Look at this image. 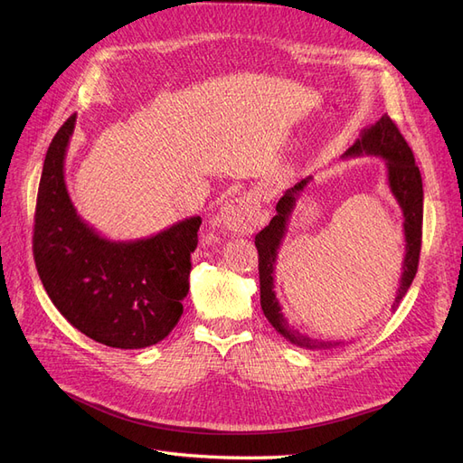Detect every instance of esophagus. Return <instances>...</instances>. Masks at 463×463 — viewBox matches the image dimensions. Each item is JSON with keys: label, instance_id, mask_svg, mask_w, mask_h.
<instances>
[{"label": "esophagus", "instance_id": "34e87169", "mask_svg": "<svg viewBox=\"0 0 463 463\" xmlns=\"http://www.w3.org/2000/svg\"><path fill=\"white\" fill-rule=\"evenodd\" d=\"M218 222L223 230L237 235H250L264 223L259 193H243L220 208Z\"/></svg>", "mask_w": 463, "mask_h": 463}]
</instances>
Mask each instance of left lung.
<instances>
[{"mask_svg":"<svg viewBox=\"0 0 463 463\" xmlns=\"http://www.w3.org/2000/svg\"><path fill=\"white\" fill-rule=\"evenodd\" d=\"M357 156H378L386 162V177L388 187L398 201L403 214V237H405V255L402 262V278L400 288L396 291V299L392 303V309H396L400 301L408 293L419 264V250H421V235H423V181L421 172L415 165L413 152L405 138L398 131L396 123L388 116H383L371 128L363 129L354 146H349L342 160L357 158ZM313 181V175L298 181L289 187L284 197L276 204V216L270 220L269 226L260 230L255 237V245L259 250V278H260V307L264 317L278 334L291 344L305 349H334L352 342L340 340H317L311 335L301 334L293 328L282 313L276 291H274V276H276V259L278 249L282 245L288 233V223L293 214L301 193Z\"/></svg>","mask_w":463,"mask_h":463,"instance_id":"8db88e82","label":"left lung"}]
</instances>
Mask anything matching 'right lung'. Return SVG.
I'll return each mask as SVG.
<instances>
[{
  "label": "right lung",
  "instance_id": "1",
  "mask_svg": "<svg viewBox=\"0 0 463 463\" xmlns=\"http://www.w3.org/2000/svg\"><path fill=\"white\" fill-rule=\"evenodd\" d=\"M77 118L52 138L42 167L33 250L58 311L94 342L118 349L158 344L174 330L189 293L201 216L156 235L114 241L77 214L65 185V154Z\"/></svg>",
  "mask_w": 463,
  "mask_h": 463
}]
</instances>
